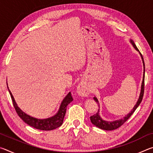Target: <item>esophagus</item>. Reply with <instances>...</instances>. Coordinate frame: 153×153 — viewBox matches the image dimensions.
<instances>
[{
    "label": "esophagus",
    "instance_id": "1",
    "mask_svg": "<svg viewBox=\"0 0 153 153\" xmlns=\"http://www.w3.org/2000/svg\"><path fill=\"white\" fill-rule=\"evenodd\" d=\"M77 93L82 97H87L89 94V89L86 83L81 82L77 88Z\"/></svg>",
    "mask_w": 153,
    "mask_h": 153
}]
</instances>
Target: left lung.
Wrapping results in <instances>:
<instances>
[{"mask_svg":"<svg viewBox=\"0 0 153 153\" xmlns=\"http://www.w3.org/2000/svg\"><path fill=\"white\" fill-rule=\"evenodd\" d=\"M131 43L132 44V45L134 46V47L135 48L137 51H139L138 48L136 47V46L135 45V43L134 42V41L131 40ZM140 54L141 57L142 59V61H143V65H144V76H143V80H142V86H141V92H140V97L138 98V100L136 105L134 106V107L133 108V109L131 110V111L129 113L128 115H127L125 117H123V119H121V120H117V121H111V122H109V121H106L105 120H102L101 117H100L99 115V110H98V112L94 114V115H92L90 117V121L91 122L94 124V126H96L98 128H99L102 129H105V130H113V129H115L118 128H120V126H121L123 124L126 122V121L128 120V119L131 117V115L134 113V111H136L137 107H138L140 104V102H142V98H143V96H144V71H145V67H144V59L143 56H142V54L140 52H139ZM94 99L95 100V101L97 103H98V99L97 97H94Z\"/></svg>","mask_w":153,"mask_h":153,"instance_id":"1","label":"left lung"}]
</instances>
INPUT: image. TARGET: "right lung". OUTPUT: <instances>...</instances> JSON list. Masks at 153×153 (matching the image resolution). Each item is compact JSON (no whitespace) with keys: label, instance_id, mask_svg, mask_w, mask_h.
I'll use <instances>...</instances> for the list:
<instances>
[{"label":"right lung","instance_id":"1","mask_svg":"<svg viewBox=\"0 0 153 153\" xmlns=\"http://www.w3.org/2000/svg\"><path fill=\"white\" fill-rule=\"evenodd\" d=\"M8 90L10 93V95H11L13 105L14 106V108L15 111H16L17 115L22 119L23 121H25V123H26L29 126L33 127V128L41 129V130H53L54 129H56L59 128V127H60L62 125V123H63V119L66 113L67 105L74 100L73 98H72L71 92H69V94L66 96V97L64 98L63 102H61V105L60 106V108H59L58 113H56L55 116L48 119H45V120H38V119L30 117V116L27 115V114H25L17 107L16 102H15L14 100V98L13 97L9 88Z\"/></svg>","mask_w":153,"mask_h":153}]
</instances>
